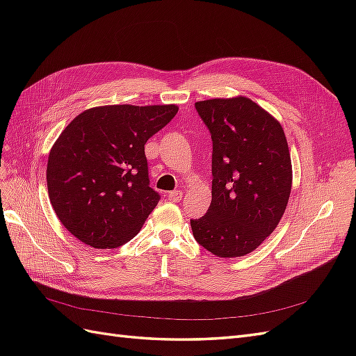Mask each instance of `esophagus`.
I'll list each match as a JSON object with an SVG mask.
<instances>
[{
    "label": "esophagus",
    "instance_id": "34e87169",
    "mask_svg": "<svg viewBox=\"0 0 356 356\" xmlns=\"http://www.w3.org/2000/svg\"><path fill=\"white\" fill-rule=\"evenodd\" d=\"M168 199L170 202H179L182 199V191L179 190H174V191H169L168 193Z\"/></svg>",
    "mask_w": 356,
    "mask_h": 356
}]
</instances>
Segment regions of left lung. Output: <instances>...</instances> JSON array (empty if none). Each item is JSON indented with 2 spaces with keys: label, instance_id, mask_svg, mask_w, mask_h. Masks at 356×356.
<instances>
[{
  "label": "left lung",
  "instance_id": "1",
  "mask_svg": "<svg viewBox=\"0 0 356 356\" xmlns=\"http://www.w3.org/2000/svg\"><path fill=\"white\" fill-rule=\"evenodd\" d=\"M212 138V200L190 220L195 239L221 258L243 257L277 227L293 184L284 129L245 96L199 101Z\"/></svg>",
  "mask_w": 356,
  "mask_h": 356
}]
</instances>
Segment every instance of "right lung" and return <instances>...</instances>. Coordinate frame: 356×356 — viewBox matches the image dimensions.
Masks as SVG:
<instances>
[{
    "mask_svg": "<svg viewBox=\"0 0 356 356\" xmlns=\"http://www.w3.org/2000/svg\"><path fill=\"white\" fill-rule=\"evenodd\" d=\"M178 113L170 105H104L79 114L53 144L47 190L62 225L111 250L134 239L157 207L144 145Z\"/></svg>",
    "mask_w": 356,
    "mask_h": 356,
    "instance_id": "add662e5",
    "label": "right lung"
}]
</instances>
